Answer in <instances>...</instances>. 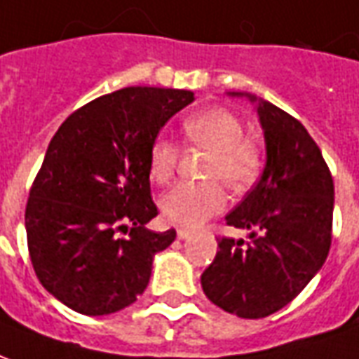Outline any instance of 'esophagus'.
Here are the masks:
<instances>
[{
  "instance_id": "34e87169",
  "label": "esophagus",
  "mask_w": 359,
  "mask_h": 359,
  "mask_svg": "<svg viewBox=\"0 0 359 359\" xmlns=\"http://www.w3.org/2000/svg\"><path fill=\"white\" fill-rule=\"evenodd\" d=\"M191 235H193L191 229H185V227H180V229H177V239H189Z\"/></svg>"
}]
</instances>
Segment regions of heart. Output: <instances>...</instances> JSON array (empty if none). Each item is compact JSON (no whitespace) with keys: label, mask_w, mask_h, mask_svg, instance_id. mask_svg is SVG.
I'll list each match as a JSON object with an SVG mask.
<instances>
[{"label":"heart","mask_w":359,"mask_h":359,"mask_svg":"<svg viewBox=\"0 0 359 359\" xmlns=\"http://www.w3.org/2000/svg\"><path fill=\"white\" fill-rule=\"evenodd\" d=\"M183 141L208 151L205 177H216L231 191L247 189L255 182L262 156L252 141L245 140V128L233 112L212 107L191 114L182 124ZM180 151L168 140L153 141L149 151V177L154 183H166L176 172ZM182 182L161 198V212L166 222L176 226L195 227L218 214L226 206L222 183Z\"/></svg>","instance_id":"b5f03b06"}]
</instances>
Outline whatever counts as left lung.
I'll return each instance as SVG.
<instances>
[{
	"mask_svg": "<svg viewBox=\"0 0 359 359\" xmlns=\"http://www.w3.org/2000/svg\"><path fill=\"white\" fill-rule=\"evenodd\" d=\"M258 103L266 140L260 182L226 216L248 229V241L222 237L214 262L201 276L210 302L245 319L287 306L312 281L331 248L334 185L323 154L306 128L276 104Z\"/></svg>",
	"mask_w": 359,
	"mask_h": 359,
	"instance_id": "8db88e82",
	"label": "left lung"
}]
</instances>
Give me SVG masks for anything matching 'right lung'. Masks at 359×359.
Masks as SVG:
<instances>
[{"instance_id":"1","label":"right lung","mask_w":359,"mask_h":359,"mask_svg":"<svg viewBox=\"0 0 359 359\" xmlns=\"http://www.w3.org/2000/svg\"><path fill=\"white\" fill-rule=\"evenodd\" d=\"M193 101L187 90L124 88L83 104L53 135L25 226L36 276L70 310L107 316L147 289L154 255L176 239L145 227L158 214L149 151Z\"/></svg>"}]
</instances>
